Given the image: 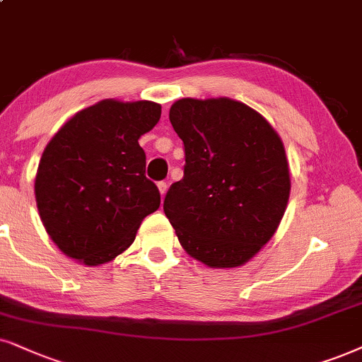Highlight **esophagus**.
I'll list each match as a JSON object with an SVG mask.
<instances>
[{
  "label": "esophagus",
  "mask_w": 362,
  "mask_h": 362,
  "mask_svg": "<svg viewBox=\"0 0 362 362\" xmlns=\"http://www.w3.org/2000/svg\"><path fill=\"white\" fill-rule=\"evenodd\" d=\"M157 187H158V190H160V195L163 197V195L167 194V189H168V184H167V182H158Z\"/></svg>",
  "instance_id": "esophagus-1"
}]
</instances>
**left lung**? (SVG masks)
<instances>
[{
  "mask_svg": "<svg viewBox=\"0 0 362 362\" xmlns=\"http://www.w3.org/2000/svg\"><path fill=\"white\" fill-rule=\"evenodd\" d=\"M168 118L184 141L185 165L163 212L192 257L210 267L242 265L286 212L291 178L282 141L264 117L230 98H182Z\"/></svg>",
  "mask_w": 362,
  "mask_h": 362,
  "instance_id": "1",
  "label": "left lung"
}]
</instances>
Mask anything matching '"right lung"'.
Here are the masks:
<instances>
[{
    "instance_id": "1",
    "label": "right lung",
    "mask_w": 362,
    "mask_h": 362,
    "mask_svg": "<svg viewBox=\"0 0 362 362\" xmlns=\"http://www.w3.org/2000/svg\"><path fill=\"white\" fill-rule=\"evenodd\" d=\"M160 113L153 102L103 100L76 113L47 145L35 180L36 205L48 235L68 257L86 265L115 259L160 207L139 145Z\"/></svg>"
}]
</instances>
